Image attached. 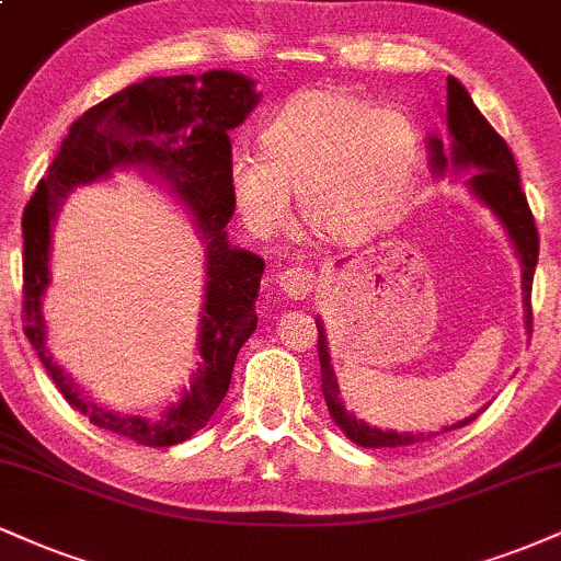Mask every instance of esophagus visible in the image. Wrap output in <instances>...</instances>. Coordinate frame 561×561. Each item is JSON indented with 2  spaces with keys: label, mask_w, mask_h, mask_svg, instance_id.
<instances>
[{
  "label": "esophagus",
  "mask_w": 561,
  "mask_h": 561,
  "mask_svg": "<svg viewBox=\"0 0 561 561\" xmlns=\"http://www.w3.org/2000/svg\"><path fill=\"white\" fill-rule=\"evenodd\" d=\"M276 285L289 298H306L310 295V289L316 285V274L310 272V268H302V266H293V268H285V272L276 274Z\"/></svg>",
  "instance_id": "34e87169"
}]
</instances>
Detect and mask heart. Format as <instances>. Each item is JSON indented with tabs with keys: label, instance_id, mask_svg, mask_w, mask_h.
Masks as SVG:
<instances>
[{
	"label": "heart",
	"instance_id": "obj_1",
	"mask_svg": "<svg viewBox=\"0 0 561 561\" xmlns=\"http://www.w3.org/2000/svg\"><path fill=\"white\" fill-rule=\"evenodd\" d=\"M261 153L238 148L229 159L234 204L253 229H274L298 191L313 234L355 245L404 204L421 164V135L408 114L334 91L295 93L259 135Z\"/></svg>",
	"mask_w": 561,
	"mask_h": 561
}]
</instances>
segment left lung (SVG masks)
<instances>
[{
	"label": "left lung",
	"mask_w": 561,
	"mask_h": 561,
	"mask_svg": "<svg viewBox=\"0 0 561 561\" xmlns=\"http://www.w3.org/2000/svg\"><path fill=\"white\" fill-rule=\"evenodd\" d=\"M447 125L451 135V148L444 151V144L438 138H428L431 151V167L442 174L451 170H470L468 185L485 206L499 216L504 229H507L510 240L515 242L519 263H523V293H525V323L533 332V306H530V289H533V274H536L538 263V229L533 221V211L525 198L523 187H519V172L512 157L507 140L499 135L489 119L478 112V106L465 91L460 80L447 78ZM319 327V360H321V391L327 400L329 413H332L334 423L345 431L350 442L360 444V447L381 449V447H410V444L423 442V434H397V431H381L370 428L368 423L357 421L353 413H347L345 404L340 400V383H336L332 357L327 350V334H323L321 321ZM476 417V415H473ZM473 417H465L462 423L451 428L468 426ZM444 428V431H451Z\"/></svg>",
	"instance_id": "obj_1"
}]
</instances>
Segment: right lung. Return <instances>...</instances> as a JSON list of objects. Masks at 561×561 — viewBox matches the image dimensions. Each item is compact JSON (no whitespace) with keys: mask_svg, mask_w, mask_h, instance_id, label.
Instances as JSON below:
<instances>
[{"mask_svg":"<svg viewBox=\"0 0 561 561\" xmlns=\"http://www.w3.org/2000/svg\"><path fill=\"white\" fill-rule=\"evenodd\" d=\"M255 104L253 80L232 70L140 80L80 114L31 195L23 211V329L65 400L93 426L146 447H172L198 434L225 400L240 347L259 323L255 298L263 261L229 245L225 229L234 214L227 133ZM117 165H146L164 179L192 208L207 240L202 363L192 387L159 422L93 405L45 350L41 295L48 284L50 221L72 186L108 176Z\"/></svg>","mask_w":561,"mask_h":561,"instance_id":"1","label":"right lung"}]
</instances>
